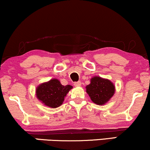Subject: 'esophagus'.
<instances>
[{
    "label": "esophagus",
    "instance_id": "esophagus-1",
    "mask_svg": "<svg viewBox=\"0 0 150 150\" xmlns=\"http://www.w3.org/2000/svg\"><path fill=\"white\" fill-rule=\"evenodd\" d=\"M75 86H81V81H77V82H75L74 84Z\"/></svg>",
    "mask_w": 150,
    "mask_h": 150
}]
</instances>
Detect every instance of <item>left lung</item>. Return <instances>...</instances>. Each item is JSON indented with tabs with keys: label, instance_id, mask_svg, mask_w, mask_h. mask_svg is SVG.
<instances>
[{
	"label": "left lung",
	"instance_id": "8db88e82",
	"mask_svg": "<svg viewBox=\"0 0 150 150\" xmlns=\"http://www.w3.org/2000/svg\"><path fill=\"white\" fill-rule=\"evenodd\" d=\"M86 93L88 94L93 103L103 105L107 103L115 93V86L113 83L106 79L93 76L91 83L86 87Z\"/></svg>",
	"mask_w": 150,
	"mask_h": 150
}]
</instances>
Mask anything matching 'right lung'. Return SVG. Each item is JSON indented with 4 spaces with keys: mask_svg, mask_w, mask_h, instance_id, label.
<instances>
[{
    "mask_svg": "<svg viewBox=\"0 0 150 150\" xmlns=\"http://www.w3.org/2000/svg\"><path fill=\"white\" fill-rule=\"evenodd\" d=\"M72 88L70 85H62L59 80L52 79L36 88V97L45 106L56 108L63 103L67 94Z\"/></svg>",
    "mask_w": 150,
    "mask_h": 150,
    "instance_id": "obj_1",
    "label": "right lung"
}]
</instances>
